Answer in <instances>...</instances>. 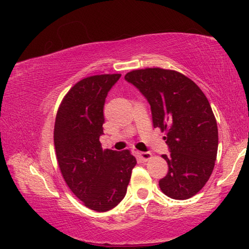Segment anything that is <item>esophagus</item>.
Listing matches in <instances>:
<instances>
[{
  "label": "esophagus",
  "mask_w": 249,
  "mask_h": 249,
  "mask_svg": "<svg viewBox=\"0 0 249 249\" xmlns=\"http://www.w3.org/2000/svg\"><path fill=\"white\" fill-rule=\"evenodd\" d=\"M136 156L142 161H148L151 158V154L149 151H136Z\"/></svg>",
  "instance_id": "esophagus-1"
}]
</instances>
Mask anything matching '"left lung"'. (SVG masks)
<instances>
[{"label":"left lung","mask_w":249,"mask_h":249,"mask_svg":"<svg viewBox=\"0 0 249 249\" xmlns=\"http://www.w3.org/2000/svg\"><path fill=\"white\" fill-rule=\"evenodd\" d=\"M125 80L148 101L154 127L163 137L169 155L168 174L159 180L171 199L187 200L208 182L216 160L217 124L208 99L196 84L174 70H134Z\"/></svg>","instance_id":"left-lung-1"}]
</instances>
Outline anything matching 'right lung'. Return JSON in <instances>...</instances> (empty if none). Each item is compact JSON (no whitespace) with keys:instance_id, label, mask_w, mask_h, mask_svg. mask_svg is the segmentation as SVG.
<instances>
[{"instance_id":"right-lung-1","label":"right lung","mask_w":249,"mask_h":249,"mask_svg":"<svg viewBox=\"0 0 249 249\" xmlns=\"http://www.w3.org/2000/svg\"><path fill=\"white\" fill-rule=\"evenodd\" d=\"M121 74L82 79L62 100L54 122L53 142L62 177L83 204L105 212L127 191L136 158L128 150L102 149L103 107Z\"/></svg>"}]
</instances>
